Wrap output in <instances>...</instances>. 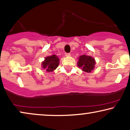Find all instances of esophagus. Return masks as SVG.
<instances>
[{"instance_id":"esophagus-1","label":"esophagus","mask_w":130,"mask_h":130,"mask_svg":"<svg viewBox=\"0 0 130 130\" xmlns=\"http://www.w3.org/2000/svg\"><path fill=\"white\" fill-rule=\"evenodd\" d=\"M65 56H66V57H70V53H66Z\"/></svg>"}]
</instances>
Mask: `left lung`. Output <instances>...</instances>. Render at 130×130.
<instances>
[{"label": "left lung", "mask_w": 130, "mask_h": 130, "mask_svg": "<svg viewBox=\"0 0 130 130\" xmlns=\"http://www.w3.org/2000/svg\"><path fill=\"white\" fill-rule=\"evenodd\" d=\"M95 64V61L93 58L90 56L81 55L79 57V61L78 62V66L81 68V70L86 72H91L93 69Z\"/></svg>", "instance_id": "1"}]
</instances>
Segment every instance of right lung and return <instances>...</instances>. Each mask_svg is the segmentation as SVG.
<instances>
[{
    "instance_id": "1",
    "label": "right lung",
    "mask_w": 130,
    "mask_h": 130,
    "mask_svg": "<svg viewBox=\"0 0 130 130\" xmlns=\"http://www.w3.org/2000/svg\"><path fill=\"white\" fill-rule=\"evenodd\" d=\"M59 59L55 55L49 56L45 58V60L42 62V66L46 71L52 72L57 68L59 64Z\"/></svg>"
}]
</instances>
